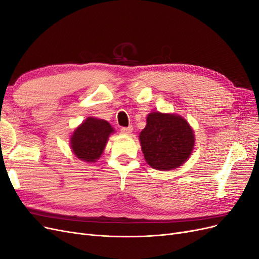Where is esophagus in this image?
Returning a JSON list of instances; mask_svg holds the SVG:
<instances>
[{
    "mask_svg": "<svg viewBox=\"0 0 259 259\" xmlns=\"http://www.w3.org/2000/svg\"><path fill=\"white\" fill-rule=\"evenodd\" d=\"M132 131H133L132 125H130V126H127V127H122L121 128V132L124 133V134H130V133H132Z\"/></svg>",
    "mask_w": 259,
    "mask_h": 259,
    "instance_id": "obj_1",
    "label": "esophagus"
}]
</instances>
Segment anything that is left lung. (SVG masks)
<instances>
[{
    "instance_id": "8db88e82",
    "label": "left lung",
    "mask_w": 259,
    "mask_h": 259,
    "mask_svg": "<svg viewBox=\"0 0 259 259\" xmlns=\"http://www.w3.org/2000/svg\"><path fill=\"white\" fill-rule=\"evenodd\" d=\"M142 150L149 165L169 170L189 158L194 146L192 128L185 119L175 114L152 112L139 135Z\"/></svg>"
}]
</instances>
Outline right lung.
Returning a JSON list of instances; mask_svg holds the SVG:
<instances>
[{
	"instance_id": "1",
	"label": "right lung",
	"mask_w": 259,
	"mask_h": 259,
	"mask_svg": "<svg viewBox=\"0 0 259 259\" xmlns=\"http://www.w3.org/2000/svg\"><path fill=\"white\" fill-rule=\"evenodd\" d=\"M114 130L105 120L88 117L71 137L72 151L86 162H95L103 153L109 135Z\"/></svg>"
}]
</instances>
